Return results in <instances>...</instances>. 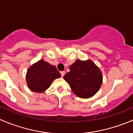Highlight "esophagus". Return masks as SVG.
<instances>
[{"mask_svg": "<svg viewBox=\"0 0 133 133\" xmlns=\"http://www.w3.org/2000/svg\"><path fill=\"white\" fill-rule=\"evenodd\" d=\"M60 73H61L62 77H64V75H65V71H62L60 72Z\"/></svg>", "mask_w": 133, "mask_h": 133, "instance_id": "esophagus-1", "label": "esophagus"}]
</instances>
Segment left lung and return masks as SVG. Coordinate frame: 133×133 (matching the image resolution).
I'll return each mask as SVG.
<instances>
[{"label":"left lung","instance_id":"1","mask_svg":"<svg viewBox=\"0 0 133 133\" xmlns=\"http://www.w3.org/2000/svg\"><path fill=\"white\" fill-rule=\"evenodd\" d=\"M70 71L64 79L70 86L75 95L79 97L90 98L98 91L103 82V75L99 68L88 60H77L69 66Z\"/></svg>","mask_w":133,"mask_h":133}]
</instances>
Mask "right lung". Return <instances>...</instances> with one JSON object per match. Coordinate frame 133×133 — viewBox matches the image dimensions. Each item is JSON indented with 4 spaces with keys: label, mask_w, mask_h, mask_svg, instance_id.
Masks as SVG:
<instances>
[{
    "label": "right lung",
    "mask_w": 133,
    "mask_h": 133,
    "mask_svg": "<svg viewBox=\"0 0 133 133\" xmlns=\"http://www.w3.org/2000/svg\"><path fill=\"white\" fill-rule=\"evenodd\" d=\"M60 77L61 74L56 67L40 60L28 68L26 80L30 90L42 93L49 88L54 80Z\"/></svg>",
    "instance_id": "right-lung-1"
}]
</instances>
